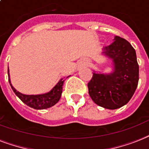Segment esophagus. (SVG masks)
<instances>
[{"label":"esophagus","mask_w":149,"mask_h":149,"mask_svg":"<svg viewBox=\"0 0 149 149\" xmlns=\"http://www.w3.org/2000/svg\"><path fill=\"white\" fill-rule=\"evenodd\" d=\"M82 64H83V65H85V64H86V63H85V62H83Z\"/></svg>","instance_id":"obj_1"}]
</instances>
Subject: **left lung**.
<instances>
[{
	"instance_id": "obj_1",
	"label": "left lung",
	"mask_w": 149,
	"mask_h": 149,
	"mask_svg": "<svg viewBox=\"0 0 149 149\" xmlns=\"http://www.w3.org/2000/svg\"><path fill=\"white\" fill-rule=\"evenodd\" d=\"M113 41L102 52V55L111 60L113 71L102 73L93 71V78L88 84L93 102L109 109L126 105L133 96L139 79L135 49L120 36H114Z\"/></svg>"
}]
</instances>
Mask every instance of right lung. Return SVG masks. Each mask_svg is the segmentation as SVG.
Listing matches in <instances>:
<instances>
[{"label": "right lung", "instance_id": "add662e5", "mask_svg": "<svg viewBox=\"0 0 149 149\" xmlns=\"http://www.w3.org/2000/svg\"><path fill=\"white\" fill-rule=\"evenodd\" d=\"M8 74L9 83H10V85H11L14 93H15V95L25 104H26L31 108H33L35 109H47V108H49V107L54 106L61 97L63 85H64L65 78H61L58 82L56 83V85L48 93L39 94V95H25V94L19 93L12 86L11 83L8 68ZM68 77H70V76H68ZM68 77H67V78H68Z\"/></svg>", "mask_w": 149, "mask_h": 149}]
</instances>
